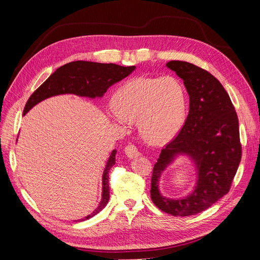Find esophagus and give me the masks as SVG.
<instances>
[{
  "mask_svg": "<svg viewBox=\"0 0 260 260\" xmlns=\"http://www.w3.org/2000/svg\"><path fill=\"white\" fill-rule=\"evenodd\" d=\"M124 154L127 155V157H129L130 159L136 158V157H138V156L141 155V153L139 152L138 147H137L136 145H133V144H129V145L125 146V148H124Z\"/></svg>",
  "mask_w": 260,
  "mask_h": 260,
  "instance_id": "1",
  "label": "esophagus"
}]
</instances>
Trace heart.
Here are the masks:
<instances>
[{
    "label": "heart",
    "instance_id": "b5f03b06",
    "mask_svg": "<svg viewBox=\"0 0 260 260\" xmlns=\"http://www.w3.org/2000/svg\"><path fill=\"white\" fill-rule=\"evenodd\" d=\"M109 116L118 123L138 121L141 136L161 145L176 137L184 121L185 91L174 77H138L121 85Z\"/></svg>",
    "mask_w": 260,
    "mask_h": 260
}]
</instances>
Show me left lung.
<instances>
[{"label": "left lung", "instance_id": "1", "mask_svg": "<svg viewBox=\"0 0 260 260\" xmlns=\"http://www.w3.org/2000/svg\"><path fill=\"white\" fill-rule=\"evenodd\" d=\"M166 66L183 80L190 111L179 135L161 149L155 164L151 199L164 212L185 217L206 210L229 192L242 157L239 119L229 94L205 69L181 60ZM180 154L194 162L197 185L185 198H165L158 188L160 176Z\"/></svg>", "mask_w": 260, "mask_h": 260}]
</instances>
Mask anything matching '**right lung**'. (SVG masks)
Wrapping results in <instances>:
<instances>
[{"label":"right lung","mask_w":260,"mask_h":260,"mask_svg":"<svg viewBox=\"0 0 260 260\" xmlns=\"http://www.w3.org/2000/svg\"><path fill=\"white\" fill-rule=\"evenodd\" d=\"M136 66L123 67L116 64H101V62L77 60L59 67L46 79L39 88L31 94L26 103L23 115H26L31 108L40 103L43 100L59 94H75L78 96L90 99L102 98L109 86L119 82L123 78L128 77ZM116 149L109 156L102 179V200L100 205L90 215L75 221H84L103 209L109 200L108 172L116 164Z\"/></svg>","instance_id":"obj_1"}]
</instances>
